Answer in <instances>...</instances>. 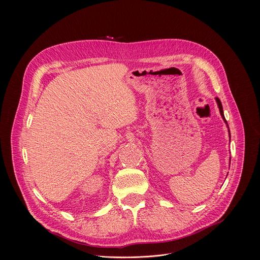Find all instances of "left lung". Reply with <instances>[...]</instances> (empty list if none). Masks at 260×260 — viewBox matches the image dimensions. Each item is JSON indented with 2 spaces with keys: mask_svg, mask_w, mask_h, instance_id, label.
<instances>
[{
  "mask_svg": "<svg viewBox=\"0 0 260 260\" xmlns=\"http://www.w3.org/2000/svg\"><path fill=\"white\" fill-rule=\"evenodd\" d=\"M215 100H216V102H217V105H218V108H219V111H220L221 117H222V119L224 120V122L226 123V125H228V127H229L228 121L225 120V117H224V113H223V108H222V104H221V102H220V100H219L218 98H215ZM229 134H230V138H231V132H230V128H229ZM230 141H231V140H230ZM230 164H231V159H230Z\"/></svg>",
  "mask_w": 260,
  "mask_h": 260,
  "instance_id": "1",
  "label": "left lung"
}]
</instances>
